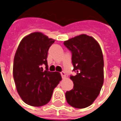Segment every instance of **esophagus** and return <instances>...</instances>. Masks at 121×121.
Wrapping results in <instances>:
<instances>
[{
	"label": "esophagus",
	"mask_w": 121,
	"mask_h": 121,
	"mask_svg": "<svg viewBox=\"0 0 121 121\" xmlns=\"http://www.w3.org/2000/svg\"><path fill=\"white\" fill-rule=\"evenodd\" d=\"M61 77H62V78H65L67 76H66L65 73H64V72H61Z\"/></svg>",
	"instance_id": "1"
}]
</instances>
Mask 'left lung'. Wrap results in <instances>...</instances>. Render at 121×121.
Here are the masks:
<instances>
[{"label":"left lung","mask_w":121,"mask_h":121,"mask_svg":"<svg viewBox=\"0 0 121 121\" xmlns=\"http://www.w3.org/2000/svg\"><path fill=\"white\" fill-rule=\"evenodd\" d=\"M72 53L75 76H70L73 89L65 93L67 102L76 108H85L99 96L104 83V58L99 43L91 36L81 34L64 41Z\"/></svg>","instance_id":"8db88e82"}]
</instances>
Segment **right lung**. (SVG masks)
Returning <instances> with one entry per match:
<instances>
[{"mask_svg": "<svg viewBox=\"0 0 121 121\" xmlns=\"http://www.w3.org/2000/svg\"><path fill=\"white\" fill-rule=\"evenodd\" d=\"M55 40L41 32L25 36L20 42L13 60V75L18 93L26 104L41 106L50 101L61 80L59 73L48 71L47 54ZM42 65H45L44 71Z\"/></svg>", "mask_w": 121, "mask_h": 121, "instance_id": "obj_1", "label": "right lung"}]
</instances>
